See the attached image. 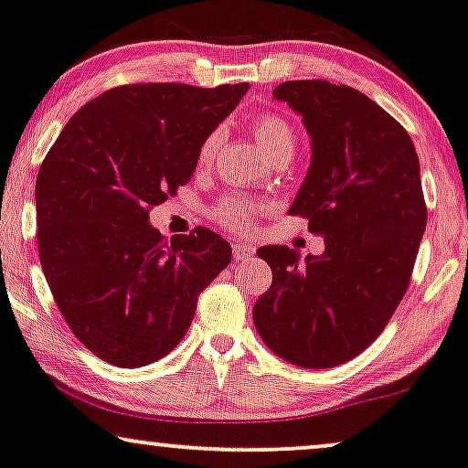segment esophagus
Here are the masks:
<instances>
[{
  "label": "esophagus",
  "instance_id": "34e87169",
  "mask_svg": "<svg viewBox=\"0 0 468 468\" xmlns=\"http://www.w3.org/2000/svg\"><path fill=\"white\" fill-rule=\"evenodd\" d=\"M254 254V248L250 244H233V257L235 261H246Z\"/></svg>",
  "mask_w": 468,
  "mask_h": 468
}]
</instances>
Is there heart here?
Segmentation results:
<instances>
[{
	"label": "heart",
	"instance_id": "1",
	"mask_svg": "<svg viewBox=\"0 0 468 468\" xmlns=\"http://www.w3.org/2000/svg\"><path fill=\"white\" fill-rule=\"evenodd\" d=\"M252 132L254 138H257L265 155L270 159H281V157H292L295 151V133L289 122L282 116L274 114V112H265V114H259L252 121ZM222 140V129H216L207 135L203 146H200V162H207V159L214 157ZM268 209L265 203H257V200H250L246 197H229L222 200L220 205L216 207L214 216L216 220L224 224L229 229H248L252 224L254 218Z\"/></svg>",
	"mask_w": 468,
	"mask_h": 468
}]
</instances>
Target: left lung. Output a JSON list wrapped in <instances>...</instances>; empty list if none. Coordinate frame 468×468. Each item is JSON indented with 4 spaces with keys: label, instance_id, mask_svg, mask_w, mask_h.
<instances>
[{
    "label": "left lung",
    "instance_id": "1",
    "mask_svg": "<svg viewBox=\"0 0 468 468\" xmlns=\"http://www.w3.org/2000/svg\"><path fill=\"white\" fill-rule=\"evenodd\" d=\"M274 99L311 138L289 214L306 218L326 250L300 259L287 246L259 248L271 287L252 319L276 356L328 369L369 347L404 298L428 224L419 157L406 129L350 86L285 81Z\"/></svg>",
    "mask_w": 468,
    "mask_h": 468
}]
</instances>
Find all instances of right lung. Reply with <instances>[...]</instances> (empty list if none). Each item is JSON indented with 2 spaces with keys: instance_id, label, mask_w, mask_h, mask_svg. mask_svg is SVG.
<instances>
[{
  "instance_id": "right-lung-1",
  "label": "right lung",
  "mask_w": 468,
  "mask_h": 468,
  "mask_svg": "<svg viewBox=\"0 0 468 468\" xmlns=\"http://www.w3.org/2000/svg\"><path fill=\"white\" fill-rule=\"evenodd\" d=\"M250 84H132L77 110L37 179L38 257L69 328L116 367L179 346L203 289L230 263L209 229L164 239L151 207L192 179L207 135Z\"/></svg>"
}]
</instances>
